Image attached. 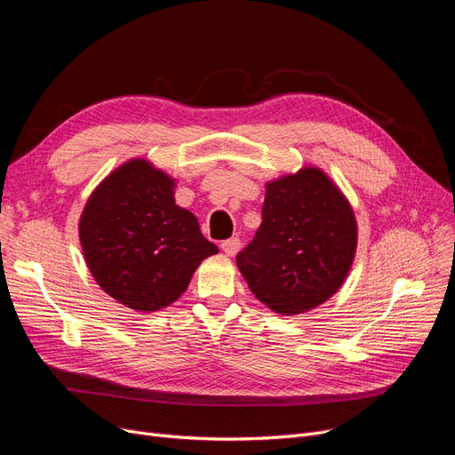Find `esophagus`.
I'll return each mask as SVG.
<instances>
[{
  "mask_svg": "<svg viewBox=\"0 0 455 455\" xmlns=\"http://www.w3.org/2000/svg\"><path fill=\"white\" fill-rule=\"evenodd\" d=\"M242 249V242L237 240V237H230V240H225L221 243V251L227 254V256H235L237 252H240Z\"/></svg>",
  "mask_w": 455,
  "mask_h": 455,
  "instance_id": "1",
  "label": "esophagus"
}]
</instances>
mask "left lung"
<instances>
[{"mask_svg": "<svg viewBox=\"0 0 455 455\" xmlns=\"http://www.w3.org/2000/svg\"><path fill=\"white\" fill-rule=\"evenodd\" d=\"M355 247L348 199L321 167L304 165L266 184L261 225L235 264L261 304L299 315L339 291Z\"/></svg>", "mask_w": 455, "mask_h": 455, "instance_id": "left-lung-1", "label": "left lung"}]
</instances>
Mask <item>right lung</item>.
Instances as JSON below:
<instances>
[{"instance_id":"right-lung-1","label":"right lung","mask_w":455,"mask_h":455,"mask_svg":"<svg viewBox=\"0 0 455 455\" xmlns=\"http://www.w3.org/2000/svg\"><path fill=\"white\" fill-rule=\"evenodd\" d=\"M177 180L131 158L92 191L79 220L86 266L100 288L134 312L173 304L201 261L220 249L189 210L175 204Z\"/></svg>"}]
</instances>
